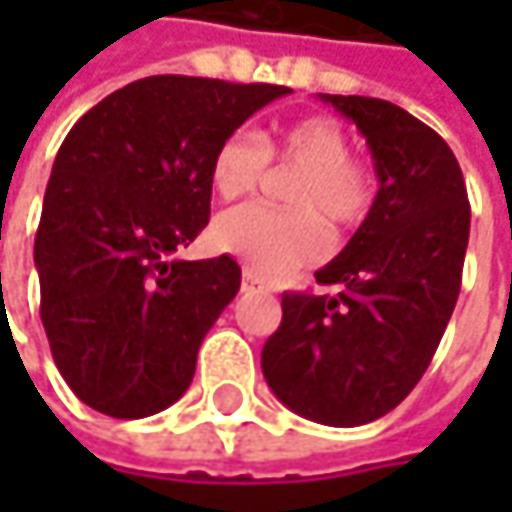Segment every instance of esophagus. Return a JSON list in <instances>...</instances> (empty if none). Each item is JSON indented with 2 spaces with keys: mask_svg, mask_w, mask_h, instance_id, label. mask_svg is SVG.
<instances>
[{
  "mask_svg": "<svg viewBox=\"0 0 512 512\" xmlns=\"http://www.w3.org/2000/svg\"><path fill=\"white\" fill-rule=\"evenodd\" d=\"M243 290H266L263 278L252 272V269H243Z\"/></svg>",
  "mask_w": 512,
  "mask_h": 512,
  "instance_id": "34e87169",
  "label": "esophagus"
}]
</instances>
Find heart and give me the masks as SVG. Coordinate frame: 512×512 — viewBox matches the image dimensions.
Returning a JSON list of instances; mask_svg holds the SVG:
<instances>
[{
	"instance_id": "b5f03b06",
	"label": "heart",
	"mask_w": 512,
	"mask_h": 512,
	"mask_svg": "<svg viewBox=\"0 0 512 512\" xmlns=\"http://www.w3.org/2000/svg\"><path fill=\"white\" fill-rule=\"evenodd\" d=\"M269 159L296 165L287 204H243L222 213L213 225L219 252L240 257L263 278H281L320 260L329 240L323 222L338 231H356L379 198V180L370 162L353 154L350 133L329 115H308L278 127L272 136L231 133L210 156V183L219 198L234 201L255 192Z\"/></svg>"
}]
</instances>
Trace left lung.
I'll return each instance as SVG.
<instances>
[{
	"mask_svg": "<svg viewBox=\"0 0 512 512\" xmlns=\"http://www.w3.org/2000/svg\"><path fill=\"white\" fill-rule=\"evenodd\" d=\"M370 145L379 198L347 249L314 272L335 296L284 293L260 367L302 418L358 427L388 415L424 376L462 284L471 207L448 142L376 97L320 94Z\"/></svg>",
	"mask_w": 512,
	"mask_h": 512,
	"instance_id": "left-lung-1",
	"label": "left lung"
}]
</instances>
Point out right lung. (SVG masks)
<instances>
[{"mask_svg": "<svg viewBox=\"0 0 512 512\" xmlns=\"http://www.w3.org/2000/svg\"><path fill=\"white\" fill-rule=\"evenodd\" d=\"M287 91L148 76L88 109L61 142L35 266L52 361L85 406L148 418L189 388L243 272L228 255H171L210 222L219 142Z\"/></svg>", "mask_w": 512, "mask_h": 512, "instance_id": "obj_1", "label": "right lung"}]
</instances>
